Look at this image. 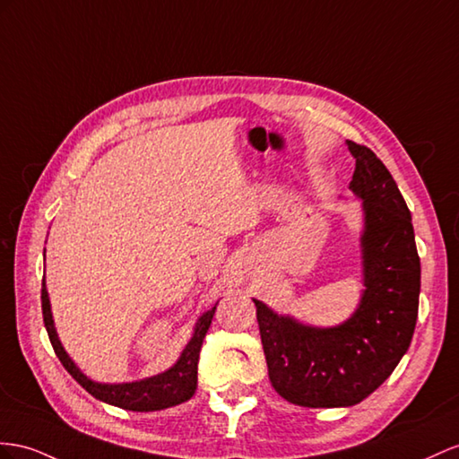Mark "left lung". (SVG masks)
<instances>
[{
    "label": "left lung",
    "instance_id": "obj_1",
    "mask_svg": "<svg viewBox=\"0 0 459 459\" xmlns=\"http://www.w3.org/2000/svg\"><path fill=\"white\" fill-rule=\"evenodd\" d=\"M351 192L362 199V285L357 310L332 327L302 324L255 300L275 392L300 407H351L387 380L413 339L420 260L413 222L390 170L374 151L347 141Z\"/></svg>",
    "mask_w": 459,
    "mask_h": 459
}]
</instances>
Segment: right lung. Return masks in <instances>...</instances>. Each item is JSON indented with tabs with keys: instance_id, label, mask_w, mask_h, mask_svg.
<instances>
[{
	"instance_id": "1",
	"label": "right lung",
	"mask_w": 459,
	"mask_h": 459,
	"mask_svg": "<svg viewBox=\"0 0 459 459\" xmlns=\"http://www.w3.org/2000/svg\"><path fill=\"white\" fill-rule=\"evenodd\" d=\"M215 310H217V304L211 310L199 316L190 342H187V345L180 352L178 360H176L169 370L137 382L102 384V382L91 380L65 352L60 337H57V332H56L48 290H46V281L42 279L44 325H46V332H48L50 343L56 351L57 359H60V362L64 364V368L72 374L77 380V384L83 385L92 397H97L108 405L127 409V411H141V413H143V411L147 413V411H160L167 407L180 405L195 394L199 351H202L204 339L211 325V320H213Z\"/></svg>"
}]
</instances>
